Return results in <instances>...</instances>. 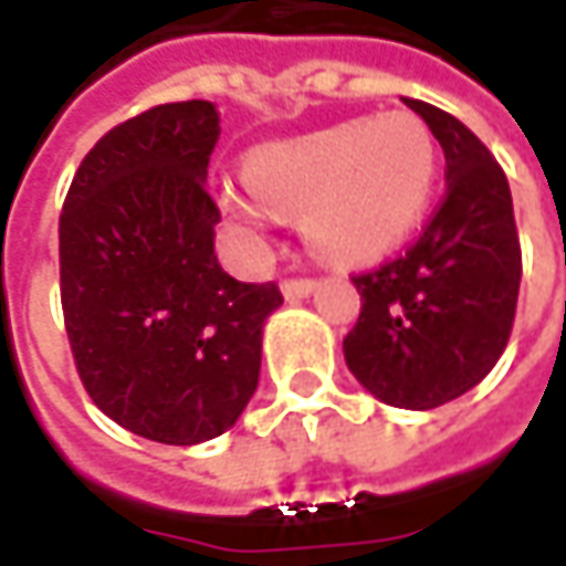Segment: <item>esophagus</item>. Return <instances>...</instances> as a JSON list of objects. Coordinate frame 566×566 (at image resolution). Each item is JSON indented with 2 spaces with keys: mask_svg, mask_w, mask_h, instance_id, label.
Listing matches in <instances>:
<instances>
[{
  "mask_svg": "<svg viewBox=\"0 0 566 566\" xmlns=\"http://www.w3.org/2000/svg\"><path fill=\"white\" fill-rule=\"evenodd\" d=\"M317 290V280L312 276H290V280H283V295L286 298H305L308 293H315Z\"/></svg>",
  "mask_w": 566,
  "mask_h": 566,
  "instance_id": "esophagus-1",
  "label": "esophagus"
}]
</instances>
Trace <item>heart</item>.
Listing matches in <instances>:
<instances>
[{
    "label": "heart",
    "instance_id": "b5f03b06",
    "mask_svg": "<svg viewBox=\"0 0 566 566\" xmlns=\"http://www.w3.org/2000/svg\"><path fill=\"white\" fill-rule=\"evenodd\" d=\"M438 172L431 128L412 113H380L251 150L245 186L271 213H298L321 258L371 261L422 223ZM253 202L235 188L223 191V207L249 232L264 220Z\"/></svg>",
    "mask_w": 566,
    "mask_h": 566
}]
</instances>
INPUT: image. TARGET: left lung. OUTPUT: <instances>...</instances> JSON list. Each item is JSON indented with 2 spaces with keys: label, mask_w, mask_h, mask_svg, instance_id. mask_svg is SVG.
Listing matches in <instances>:
<instances>
[{
  "label": "left lung",
  "mask_w": 566,
  "mask_h": 566,
  "mask_svg": "<svg viewBox=\"0 0 566 566\" xmlns=\"http://www.w3.org/2000/svg\"><path fill=\"white\" fill-rule=\"evenodd\" d=\"M402 103L441 144L447 188L409 249L353 273L361 312L343 356L378 400L434 409L472 390L507 349L523 251L511 186L489 147L444 109Z\"/></svg>",
  "instance_id": "left-lung-1"
}]
</instances>
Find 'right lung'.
<instances>
[{"label": "right lung", "instance_id": "right-lung-1", "mask_svg": "<svg viewBox=\"0 0 566 566\" xmlns=\"http://www.w3.org/2000/svg\"><path fill=\"white\" fill-rule=\"evenodd\" d=\"M220 116L207 99L119 122L77 166L59 213V293L77 378L122 428L201 444L242 416L261 327L283 295L213 254L205 179Z\"/></svg>", "mask_w": 566, "mask_h": 566}]
</instances>
